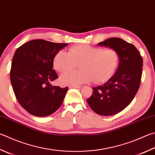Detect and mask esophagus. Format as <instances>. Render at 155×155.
<instances>
[{
	"label": "esophagus",
	"mask_w": 155,
	"mask_h": 155,
	"mask_svg": "<svg viewBox=\"0 0 155 155\" xmlns=\"http://www.w3.org/2000/svg\"><path fill=\"white\" fill-rule=\"evenodd\" d=\"M82 86L80 85H70L69 88H81Z\"/></svg>",
	"instance_id": "1"
}]
</instances>
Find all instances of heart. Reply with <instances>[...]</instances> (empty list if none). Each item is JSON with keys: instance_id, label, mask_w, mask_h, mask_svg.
<instances>
[{"instance_id": "heart-1", "label": "heart", "mask_w": 155, "mask_h": 155, "mask_svg": "<svg viewBox=\"0 0 155 155\" xmlns=\"http://www.w3.org/2000/svg\"><path fill=\"white\" fill-rule=\"evenodd\" d=\"M79 62L80 71L67 72L61 76L64 85H77L93 80L95 83L106 82L116 71L119 55L114 49L80 45L72 47L68 52L60 51L53 59L54 68L60 72L72 69Z\"/></svg>"}]
</instances>
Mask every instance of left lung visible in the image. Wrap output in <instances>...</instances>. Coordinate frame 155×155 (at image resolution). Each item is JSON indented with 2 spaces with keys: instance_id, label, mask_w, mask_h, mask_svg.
<instances>
[{
  "instance_id": "obj_1",
  "label": "left lung",
  "mask_w": 155,
  "mask_h": 155,
  "mask_svg": "<svg viewBox=\"0 0 155 155\" xmlns=\"http://www.w3.org/2000/svg\"><path fill=\"white\" fill-rule=\"evenodd\" d=\"M117 51L119 66L114 75L104 84L93 87L87 100L90 108L102 116L116 114L131 102L140 85L143 60L134 45L119 38H110L97 44Z\"/></svg>"
}]
</instances>
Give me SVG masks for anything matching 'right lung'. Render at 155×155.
Listing matches in <instances>:
<instances>
[{
	"label": "right lung",
	"instance_id": "obj_1",
	"mask_svg": "<svg viewBox=\"0 0 155 155\" xmlns=\"http://www.w3.org/2000/svg\"><path fill=\"white\" fill-rule=\"evenodd\" d=\"M68 45L36 39L15 51L11 64V83L19 104L34 116H49L63 102L68 87L61 88L50 82L58 78L53 69V59Z\"/></svg>",
	"mask_w": 155,
	"mask_h": 155
}]
</instances>
